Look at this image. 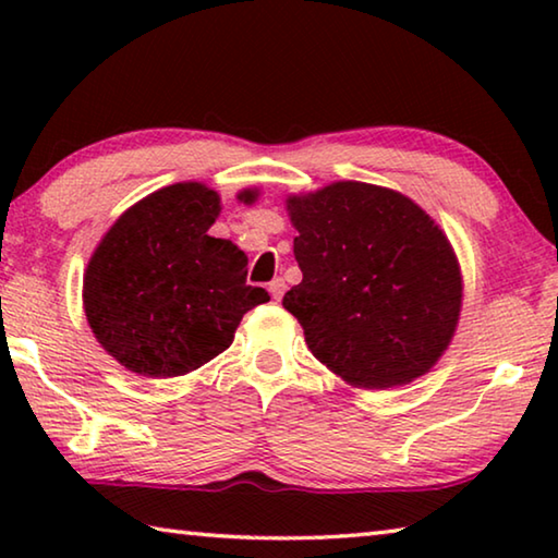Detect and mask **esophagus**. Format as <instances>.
<instances>
[{"label":"esophagus","mask_w":558,"mask_h":558,"mask_svg":"<svg viewBox=\"0 0 558 558\" xmlns=\"http://www.w3.org/2000/svg\"><path fill=\"white\" fill-rule=\"evenodd\" d=\"M268 290H270V295H272V300H280V298H282V292H286V280H282V278H276V280H270V286H268Z\"/></svg>","instance_id":"obj_1"}]
</instances>
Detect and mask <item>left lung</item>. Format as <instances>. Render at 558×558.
<instances>
[{
	"label": "left lung",
	"mask_w": 558,
	"mask_h": 558,
	"mask_svg": "<svg viewBox=\"0 0 558 558\" xmlns=\"http://www.w3.org/2000/svg\"><path fill=\"white\" fill-rule=\"evenodd\" d=\"M302 282L282 307L319 362L359 389L426 374L458 327L462 278L438 223L393 189L335 182L290 196Z\"/></svg>",
	"instance_id": "obj_1"
}]
</instances>
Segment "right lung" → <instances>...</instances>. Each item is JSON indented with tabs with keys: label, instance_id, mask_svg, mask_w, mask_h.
<instances>
[{
	"label": "right lung",
	"instance_id": "obj_1",
	"mask_svg": "<svg viewBox=\"0 0 558 558\" xmlns=\"http://www.w3.org/2000/svg\"><path fill=\"white\" fill-rule=\"evenodd\" d=\"M219 211L214 189L182 182L130 206L102 235L83 278V307L125 369L157 379L199 369L231 347L248 310L270 300L245 286L239 245L209 235Z\"/></svg>",
	"mask_w": 558,
	"mask_h": 558
}]
</instances>
